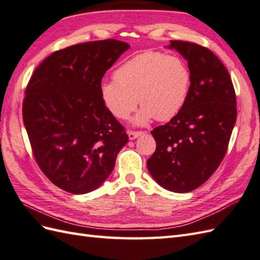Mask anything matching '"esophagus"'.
<instances>
[{
  "label": "esophagus",
  "instance_id": "obj_1",
  "mask_svg": "<svg viewBox=\"0 0 260 260\" xmlns=\"http://www.w3.org/2000/svg\"><path fill=\"white\" fill-rule=\"evenodd\" d=\"M143 134H145V132H142V131H128V136H129L130 140H135L138 137L142 136Z\"/></svg>",
  "mask_w": 260,
  "mask_h": 260
}]
</instances>
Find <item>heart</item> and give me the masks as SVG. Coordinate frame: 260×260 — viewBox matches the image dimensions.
<instances>
[{
  "label": "heart",
  "instance_id": "obj_1",
  "mask_svg": "<svg viewBox=\"0 0 260 260\" xmlns=\"http://www.w3.org/2000/svg\"><path fill=\"white\" fill-rule=\"evenodd\" d=\"M191 73L180 56L146 51L122 63L113 73V80L102 82L103 105L117 119L126 120L142 107L134 120L143 125L155 118H174L186 102Z\"/></svg>",
  "mask_w": 260,
  "mask_h": 260
}]
</instances>
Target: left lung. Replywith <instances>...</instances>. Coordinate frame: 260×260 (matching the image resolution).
I'll use <instances>...</instances> for the list:
<instances>
[{"mask_svg":"<svg viewBox=\"0 0 260 260\" xmlns=\"http://www.w3.org/2000/svg\"><path fill=\"white\" fill-rule=\"evenodd\" d=\"M167 48L187 60L191 83L181 110L151 131L157 147L147 167L162 188L189 192L208 180L226 154L237 119L236 94L227 69L209 49L186 41Z\"/></svg>","mask_w":260,"mask_h":260,"instance_id":"1","label":"left lung"}]
</instances>
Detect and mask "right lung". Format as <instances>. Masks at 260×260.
I'll return each mask as SVG.
<instances>
[{
	"label": "right lung",
	"mask_w": 260,
	"mask_h": 260,
	"mask_svg": "<svg viewBox=\"0 0 260 260\" xmlns=\"http://www.w3.org/2000/svg\"><path fill=\"white\" fill-rule=\"evenodd\" d=\"M129 48L110 39L55 51L26 86L23 122L34 158L64 191L81 194L99 188L129 140L100 95L106 71Z\"/></svg>",
	"instance_id": "obj_1"
}]
</instances>
